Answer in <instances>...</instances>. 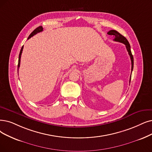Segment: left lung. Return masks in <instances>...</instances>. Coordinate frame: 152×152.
<instances>
[{
    "instance_id": "left-lung-1",
    "label": "left lung",
    "mask_w": 152,
    "mask_h": 152,
    "mask_svg": "<svg viewBox=\"0 0 152 152\" xmlns=\"http://www.w3.org/2000/svg\"><path fill=\"white\" fill-rule=\"evenodd\" d=\"M108 35H113V37H115L113 40L116 41V42H121V43H123L125 45L127 51L129 52V56L130 57V59H131V62H132V72L133 70V57L132 56V53L131 52V49H130V45L129 41L127 40V39L123 36L122 35H121L119 32H118L117 31L115 30H111L110 31L108 32L107 33ZM131 77H132V74H131V76L130 78V80H131Z\"/></svg>"
}]
</instances>
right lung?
<instances>
[{
    "instance_id": "1",
    "label": "right lung",
    "mask_w": 152,
    "mask_h": 152,
    "mask_svg": "<svg viewBox=\"0 0 152 152\" xmlns=\"http://www.w3.org/2000/svg\"><path fill=\"white\" fill-rule=\"evenodd\" d=\"M42 31H43V27H42V26H39V27H38L37 28H36L34 30V31H33L31 34H30V35L28 36V39H30V37H33V36H34V35L37 34V33L40 32H42ZM23 46H22V48H21V50H20V53H19V62H18V69H17L18 71H19V66H20V58H21V55H22V50H23Z\"/></svg>"
}]
</instances>
